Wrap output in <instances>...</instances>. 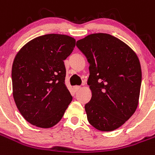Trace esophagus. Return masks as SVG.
<instances>
[{"instance_id":"obj_1","label":"esophagus","mask_w":155,"mask_h":155,"mask_svg":"<svg viewBox=\"0 0 155 155\" xmlns=\"http://www.w3.org/2000/svg\"><path fill=\"white\" fill-rule=\"evenodd\" d=\"M79 89H80V87H79V86H75V87H73V90L74 91H75V93L78 92V91H79Z\"/></svg>"}]
</instances>
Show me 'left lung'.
<instances>
[{"label":"left lung","instance_id":"8db88e82","mask_svg":"<svg viewBox=\"0 0 155 155\" xmlns=\"http://www.w3.org/2000/svg\"><path fill=\"white\" fill-rule=\"evenodd\" d=\"M76 47L90 64L87 84L92 91L85 104L90 124L112 131L134 115L138 105L142 72L135 52L107 33H94L78 40Z\"/></svg>","mask_w":155,"mask_h":155}]
</instances>
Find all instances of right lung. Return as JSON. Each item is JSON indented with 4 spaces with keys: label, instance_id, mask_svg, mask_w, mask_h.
Segmentation results:
<instances>
[{
    "label": "right lung",
    "instance_id": "1",
    "mask_svg": "<svg viewBox=\"0 0 155 155\" xmlns=\"http://www.w3.org/2000/svg\"><path fill=\"white\" fill-rule=\"evenodd\" d=\"M76 46L72 37L46 34L20 50L12 70L13 97L21 115L33 126L50 128L64 115L72 97L65 86L64 60Z\"/></svg>",
    "mask_w": 155,
    "mask_h": 155
}]
</instances>
